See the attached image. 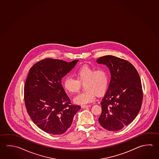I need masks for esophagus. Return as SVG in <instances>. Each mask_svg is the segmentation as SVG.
Wrapping results in <instances>:
<instances>
[{"label": "esophagus", "instance_id": "1", "mask_svg": "<svg viewBox=\"0 0 159 159\" xmlns=\"http://www.w3.org/2000/svg\"><path fill=\"white\" fill-rule=\"evenodd\" d=\"M90 106H91L90 105H83V106H81V107L83 109H85L89 108Z\"/></svg>", "mask_w": 159, "mask_h": 159}]
</instances>
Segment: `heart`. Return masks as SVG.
<instances>
[{"label":"heart","mask_w":159,"mask_h":159,"mask_svg":"<svg viewBox=\"0 0 159 159\" xmlns=\"http://www.w3.org/2000/svg\"><path fill=\"white\" fill-rule=\"evenodd\" d=\"M76 79L66 76L63 82L66 91L74 94L79 92L81 84H84L83 93L79 94L74 98V102L78 104H86L95 99L96 95L104 94L108 88L109 76L108 70L100 68L95 70L94 67L83 66L74 71Z\"/></svg>","instance_id":"obj_1"}]
</instances>
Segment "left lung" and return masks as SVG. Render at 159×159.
I'll list each match as a JSON object with an SVG mask.
<instances>
[{
  "label": "left lung",
  "mask_w": 159,
  "mask_h": 159,
  "mask_svg": "<svg viewBox=\"0 0 159 159\" xmlns=\"http://www.w3.org/2000/svg\"><path fill=\"white\" fill-rule=\"evenodd\" d=\"M111 73L108 89L100 104V125L107 130L117 131L128 125L139 114L143 99L141 81L134 65L125 60L107 55L97 59Z\"/></svg>",
  "instance_id": "8db88e82"
}]
</instances>
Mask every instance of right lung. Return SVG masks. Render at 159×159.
Instances as JSON below:
<instances>
[{
    "mask_svg": "<svg viewBox=\"0 0 159 159\" xmlns=\"http://www.w3.org/2000/svg\"><path fill=\"white\" fill-rule=\"evenodd\" d=\"M78 61L48 58L30 69L24 88L25 108L34 123L48 134L65 133L80 109L71 104L61 84L62 78Z\"/></svg>",
    "mask_w": 159,
    "mask_h": 159,
    "instance_id": "obj_1",
    "label": "right lung"
}]
</instances>
